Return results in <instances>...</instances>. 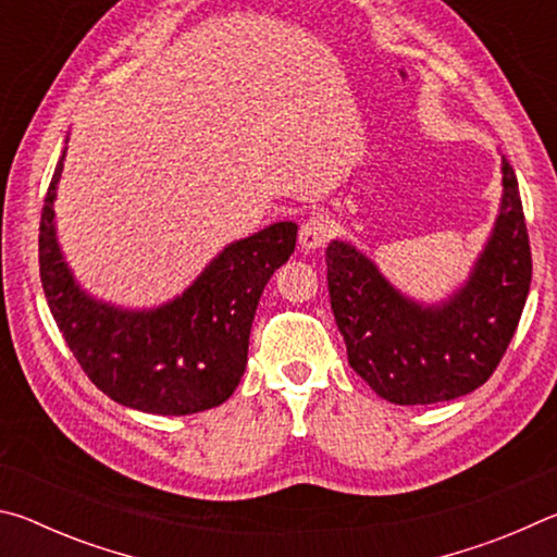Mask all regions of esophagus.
Instances as JSON below:
<instances>
[{
  "label": "esophagus",
  "instance_id": "esophagus-1",
  "mask_svg": "<svg viewBox=\"0 0 557 557\" xmlns=\"http://www.w3.org/2000/svg\"><path fill=\"white\" fill-rule=\"evenodd\" d=\"M329 235H332V221L326 215H312L301 223L299 228V245L305 250H317L326 243Z\"/></svg>",
  "mask_w": 557,
  "mask_h": 557
}]
</instances>
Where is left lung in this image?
<instances>
[{
  "label": "left lung",
  "mask_w": 557,
  "mask_h": 557,
  "mask_svg": "<svg viewBox=\"0 0 557 557\" xmlns=\"http://www.w3.org/2000/svg\"><path fill=\"white\" fill-rule=\"evenodd\" d=\"M492 235L455 295L425 305L383 277L356 245L326 248L329 297L351 369L395 405H430L476 391L496 371L531 287V245L511 164L502 157Z\"/></svg>",
  "instance_id": "left-lung-1"
}]
</instances>
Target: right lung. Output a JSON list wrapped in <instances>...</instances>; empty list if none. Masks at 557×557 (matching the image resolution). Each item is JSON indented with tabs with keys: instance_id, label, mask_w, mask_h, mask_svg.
<instances>
[{
	"instance_id": "add662e5",
	"label": "right lung",
	"mask_w": 557,
	"mask_h": 557,
	"mask_svg": "<svg viewBox=\"0 0 557 557\" xmlns=\"http://www.w3.org/2000/svg\"><path fill=\"white\" fill-rule=\"evenodd\" d=\"M63 159L65 149L44 201L39 265L44 295L75 361L108 398L132 410L191 414L228 400L248 363L260 295L295 252L297 223H272L225 245L166 305L115 307L90 297L63 260L53 211Z\"/></svg>"
}]
</instances>
